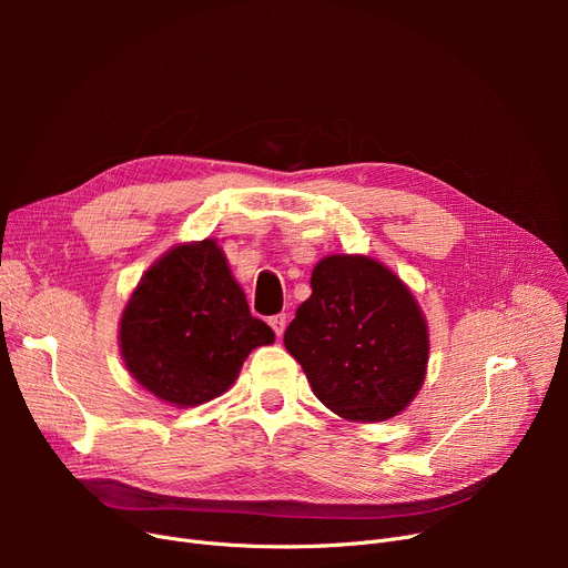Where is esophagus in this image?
<instances>
[{
  "label": "esophagus",
  "instance_id": "obj_1",
  "mask_svg": "<svg viewBox=\"0 0 568 568\" xmlns=\"http://www.w3.org/2000/svg\"><path fill=\"white\" fill-rule=\"evenodd\" d=\"M268 324H272L274 334L281 338L283 332H285V326H287V317H285V313H278V315H274V317H268Z\"/></svg>",
  "mask_w": 568,
  "mask_h": 568
}]
</instances>
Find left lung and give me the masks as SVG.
Masks as SVG:
<instances>
[{"label":"left lung","instance_id":"obj_1","mask_svg":"<svg viewBox=\"0 0 568 568\" xmlns=\"http://www.w3.org/2000/svg\"><path fill=\"white\" fill-rule=\"evenodd\" d=\"M296 308L285 347L313 394L347 422H386L419 394L428 326L407 285L366 255H326Z\"/></svg>","mask_w":568,"mask_h":568}]
</instances>
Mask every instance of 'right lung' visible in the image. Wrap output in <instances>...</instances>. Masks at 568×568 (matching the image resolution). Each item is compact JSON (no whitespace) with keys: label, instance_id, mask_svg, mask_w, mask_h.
<instances>
[{"label":"right lung","instance_id":"1","mask_svg":"<svg viewBox=\"0 0 568 568\" xmlns=\"http://www.w3.org/2000/svg\"><path fill=\"white\" fill-rule=\"evenodd\" d=\"M274 332L251 315L214 239L182 244L146 268L119 322V349L146 392L195 407L227 392Z\"/></svg>","mask_w":568,"mask_h":568}]
</instances>
